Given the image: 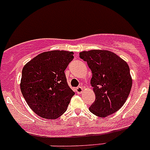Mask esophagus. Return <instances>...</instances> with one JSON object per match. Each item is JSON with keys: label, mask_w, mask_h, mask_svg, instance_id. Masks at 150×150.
<instances>
[{"label": "esophagus", "mask_w": 150, "mask_h": 150, "mask_svg": "<svg viewBox=\"0 0 150 150\" xmlns=\"http://www.w3.org/2000/svg\"><path fill=\"white\" fill-rule=\"evenodd\" d=\"M83 91V87H81V86H79V87L76 88V92L78 93H82Z\"/></svg>", "instance_id": "1"}]
</instances>
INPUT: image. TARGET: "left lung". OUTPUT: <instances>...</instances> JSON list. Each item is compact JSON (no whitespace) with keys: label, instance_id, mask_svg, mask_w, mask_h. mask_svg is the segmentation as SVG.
<instances>
[{"label":"left lung","instance_id":"left-lung-1","mask_svg":"<svg viewBox=\"0 0 150 150\" xmlns=\"http://www.w3.org/2000/svg\"><path fill=\"white\" fill-rule=\"evenodd\" d=\"M92 72L91 85L96 96L89 107L91 112L105 117L120 110L128 97L132 78L129 66L122 59L107 50L80 53Z\"/></svg>","mask_w":150,"mask_h":150}]
</instances>
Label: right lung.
I'll return each instance as SVG.
<instances>
[{"mask_svg":"<svg viewBox=\"0 0 150 150\" xmlns=\"http://www.w3.org/2000/svg\"><path fill=\"white\" fill-rule=\"evenodd\" d=\"M73 54L72 51H46L24 66L21 92L30 109L40 117L57 119L67 109L75 92L67 85L64 70Z\"/></svg>","mask_w":150,"mask_h":150,"instance_id":"obj_1","label":"right lung"}]
</instances>
